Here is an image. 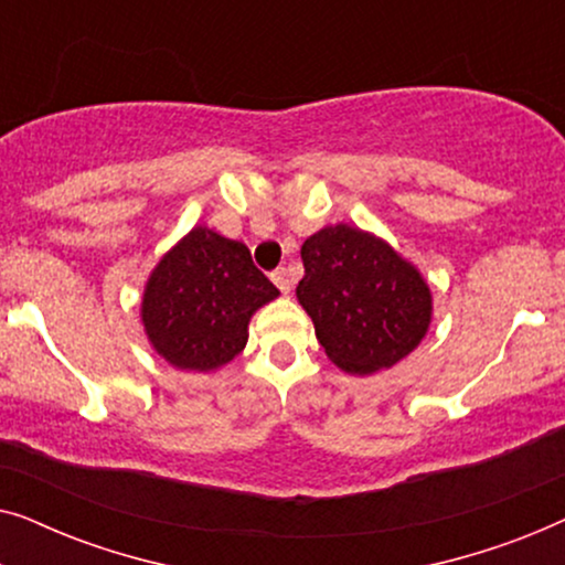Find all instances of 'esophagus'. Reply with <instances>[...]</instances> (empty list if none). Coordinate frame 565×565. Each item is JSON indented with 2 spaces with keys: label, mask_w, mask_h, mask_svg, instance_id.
Masks as SVG:
<instances>
[{
  "label": "esophagus",
  "mask_w": 565,
  "mask_h": 565,
  "mask_svg": "<svg viewBox=\"0 0 565 565\" xmlns=\"http://www.w3.org/2000/svg\"><path fill=\"white\" fill-rule=\"evenodd\" d=\"M273 282L277 285V288H280V292H290V288H292V280H290L288 269H285V267L275 269V273H273Z\"/></svg>",
  "instance_id": "1"
}]
</instances>
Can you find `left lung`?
Returning a JSON list of instances; mask_svg holds the SVG:
<instances>
[{"label":"left lung","mask_w":565,"mask_h":565,"mask_svg":"<svg viewBox=\"0 0 565 565\" xmlns=\"http://www.w3.org/2000/svg\"><path fill=\"white\" fill-rule=\"evenodd\" d=\"M300 257L298 300L329 360L347 373L396 365L427 334V282L381 238L339 223L306 238Z\"/></svg>","instance_id":"left-lung-1"}]
</instances>
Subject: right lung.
<instances>
[{"label": "right lung", "mask_w": 565, "mask_h": 565, "mask_svg": "<svg viewBox=\"0 0 565 565\" xmlns=\"http://www.w3.org/2000/svg\"><path fill=\"white\" fill-rule=\"evenodd\" d=\"M277 296L242 242L198 226L153 269L143 327L161 358L205 373L244 350L252 313Z\"/></svg>", "instance_id": "1"}]
</instances>
